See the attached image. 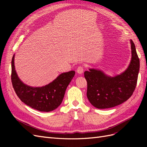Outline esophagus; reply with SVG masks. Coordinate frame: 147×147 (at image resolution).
I'll return each mask as SVG.
<instances>
[{"instance_id":"1","label":"esophagus","mask_w":147,"mask_h":147,"mask_svg":"<svg viewBox=\"0 0 147 147\" xmlns=\"http://www.w3.org/2000/svg\"><path fill=\"white\" fill-rule=\"evenodd\" d=\"M77 72L79 74H82L83 71H84V67L83 65H80V66H78L77 69Z\"/></svg>"}]
</instances>
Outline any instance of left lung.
I'll return each mask as SVG.
<instances>
[{
    "label": "left lung",
    "mask_w": 147,
    "mask_h": 147,
    "mask_svg": "<svg viewBox=\"0 0 147 147\" xmlns=\"http://www.w3.org/2000/svg\"><path fill=\"white\" fill-rule=\"evenodd\" d=\"M132 58L128 68L114 77L100 70L91 69L84 73L87 81V97L96 108L113 107L126 101L132 95L137 82L140 61L134 42L131 40Z\"/></svg>",
    "instance_id": "left-lung-1"
}]
</instances>
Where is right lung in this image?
<instances>
[{"instance_id": "obj_1", "label": "right lung", "mask_w": 147, "mask_h": 147, "mask_svg": "<svg viewBox=\"0 0 147 147\" xmlns=\"http://www.w3.org/2000/svg\"><path fill=\"white\" fill-rule=\"evenodd\" d=\"M75 74L74 70L61 74L47 85L30 87L24 84L18 77L15 69L14 56L12 57L11 79L16 95L25 104L40 112H48L58 107Z\"/></svg>"}]
</instances>
